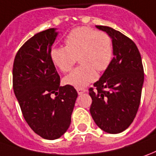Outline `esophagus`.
<instances>
[{"mask_svg":"<svg viewBox=\"0 0 156 156\" xmlns=\"http://www.w3.org/2000/svg\"><path fill=\"white\" fill-rule=\"evenodd\" d=\"M76 91H77V92H78V94H79V95H80V94H83V93H85V92H87V90L84 88H77L76 89Z\"/></svg>","mask_w":156,"mask_h":156,"instance_id":"obj_1","label":"esophagus"}]
</instances>
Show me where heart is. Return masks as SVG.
<instances>
[{
  "label": "heart",
  "mask_w": 156,
  "mask_h": 156,
  "mask_svg": "<svg viewBox=\"0 0 156 156\" xmlns=\"http://www.w3.org/2000/svg\"><path fill=\"white\" fill-rule=\"evenodd\" d=\"M64 42L65 47H52L50 57L52 63L64 73L70 71L79 58L80 67L65 77L68 85L83 88L96 80V70L105 71L111 64L112 39L105 32L79 27L68 34Z\"/></svg>",
  "instance_id": "b5f03b06"
}]
</instances>
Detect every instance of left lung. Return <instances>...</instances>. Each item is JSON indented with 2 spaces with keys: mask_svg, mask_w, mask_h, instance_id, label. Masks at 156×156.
<instances>
[{
  "mask_svg": "<svg viewBox=\"0 0 156 156\" xmlns=\"http://www.w3.org/2000/svg\"><path fill=\"white\" fill-rule=\"evenodd\" d=\"M96 28L111 37L114 58L93 85L96 91L89 89L90 113L100 129L120 133L132 124L140 105L144 80L141 56L133 41L120 31L102 25Z\"/></svg>",
  "mask_w": 156,
  "mask_h": 156,
  "instance_id": "8db88e82",
  "label": "left lung"
}]
</instances>
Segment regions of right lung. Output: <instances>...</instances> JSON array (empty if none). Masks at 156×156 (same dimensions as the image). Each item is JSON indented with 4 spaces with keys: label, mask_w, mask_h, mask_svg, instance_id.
<instances>
[{
    "label": "right lung",
    "mask_w": 156,
    "mask_h": 156,
    "mask_svg": "<svg viewBox=\"0 0 156 156\" xmlns=\"http://www.w3.org/2000/svg\"><path fill=\"white\" fill-rule=\"evenodd\" d=\"M58 35L57 29L51 28L32 36L16 54L12 69L13 91L23 115L35 133L48 140L66 133L78 96L70 85L60 87L51 60Z\"/></svg>",
    "instance_id": "obj_1"
}]
</instances>
